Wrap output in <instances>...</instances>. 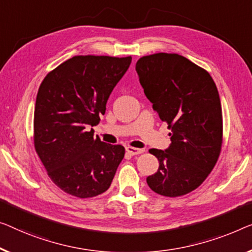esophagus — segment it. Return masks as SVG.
I'll return each instance as SVG.
<instances>
[{
    "instance_id": "obj_1",
    "label": "esophagus",
    "mask_w": 252,
    "mask_h": 252,
    "mask_svg": "<svg viewBox=\"0 0 252 252\" xmlns=\"http://www.w3.org/2000/svg\"><path fill=\"white\" fill-rule=\"evenodd\" d=\"M126 152L130 154V155H139V154H142L145 152L144 149H140V148H134V147H131V146H127L126 147Z\"/></svg>"
}]
</instances>
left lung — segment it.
I'll return each mask as SVG.
<instances>
[{
    "mask_svg": "<svg viewBox=\"0 0 252 252\" xmlns=\"http://www.w3.org/2000/svg\"><path fill=\"white\" fill-rule=\"evenodd\" d=\"M136 70L146 97L171 130L170 147L149 150L159 167L147 183L160 196H185L207 179L220 157L223 116L219 90L207 71L175 53L142 56Z\"/></svg>",
    "mask_w": 252,
    "mask_h": 252,
    "instance_id": "obj_1",
    "label": "left lung"
}]
</instances>
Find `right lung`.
<instances>
[{"instance_id":"obj_1","label":"right lung","mask_w":252,"mask_h":252,"mask_svg":"<svg viewBox=\"0 0 252 252\" xmlns=\"http://www.w3.org/2000/svg\"><path fill=\"white\" fill-rule=\"evenodd\" d=\"M131 60L73 56L48 72L39 86L33 145L52 181L71 196L84 199L105 192L125 157L123 146L94 138L89 127L99 123Z\"/></svg>"}]
</instances>
